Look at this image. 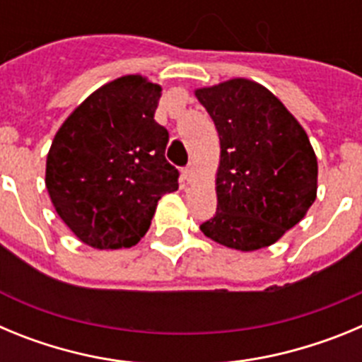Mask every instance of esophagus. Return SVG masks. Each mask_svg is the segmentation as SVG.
<instances>
[{"label":"esophagus","mask_w":362,"mask_h":362,"mask_svg":"<svg viewBox=\"0 0 362 362\" xmlns=\"http://www.w3.org/2000/svg\"><path fill=\"white\" fill-rule=\"evenodd\" d=\"M194 174H196V172H194V166H192V165L185 166V168H183V179L187 181V183H192V181H194Z\"/></svg>","instance_id":"esophagus-1"}]
</instances>
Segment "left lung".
I'll return each instance as SVG.
<instances>
[{
	"label": "left lung",
	"instance_id": "left-lung-1",
	"mask_svg": "<svg viewBox=\"0 0 362 362\" xmlns=\"http://www.w3.org/2000/svg\"><path fill=\"white\" fill-rule=\"evenodd\" d=\"M219 134L212 241L254 252L293 228L317 197V158L299 121L263 85L233 78L196 88Z\"/></svg>",
	"mask_w": 362,
	"mask_h": 362
}]
</instances>
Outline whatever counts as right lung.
Instances as JSON below:
<instances>
[{
	"label": "right lung",
	"instance_id": "1",
	"mask_svg": "<svg viewBox=\"0 0 362 362\" xmlns=\"http://www.w3.org/2000/svg\"><path fill=\"white\" fill-rule=\"evenodd\" d=\"M161 86L139 74L99 86L65 119L47 156L45 185L57 216L85 245L130 248L158 201L177 190L168 132L153 114Z\"/></svg>",
	"mask_w": 362,
	"mask_h": 362
}]
</instances>
